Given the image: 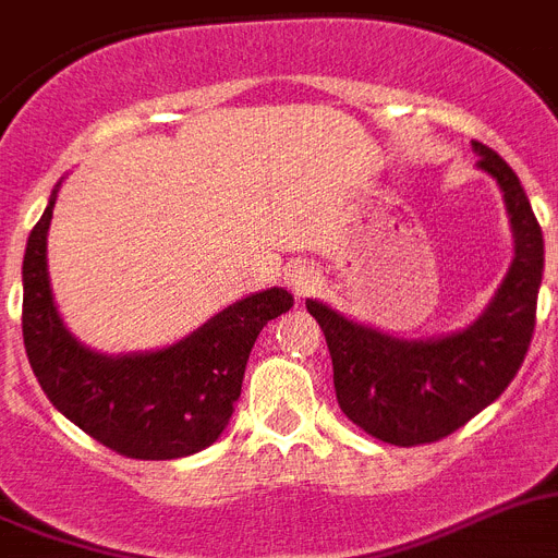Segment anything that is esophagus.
Wrapping results in <instances>:
<instances>
[{"instance_id": "obj_1", "label": "esophagus", "mask_w": 558, "mask_h": 558, "mask_svg": "<svg viewBox=\"0 0 558 558\" xmlns=\"http://www.w3.org/2000/svg\"><path fill=\"white\" fill-rule=\"evenodd\" d=\"M284 279H288V288L293 290V296L304 299L311 296L313 290L318 288V282H322V270H318L313 262H293Z\"/></svg>"}]
</instances>
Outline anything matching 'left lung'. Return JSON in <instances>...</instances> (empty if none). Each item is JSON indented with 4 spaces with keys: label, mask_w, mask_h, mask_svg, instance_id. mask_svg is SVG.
Segmentation results:
<instances>
[{
    "label": "left lung",
    "mask_w": 558,
    "mask_h": 558,
    "mask_svg": "<svg viewBox=\"0 0 558 558\" xmlns=\"http://www.w3.org/2000/svg\"><path fill=\"white\" fill-rule=\"evenodd\" d=\"M477 166L497 180L513 231V262L483 316L440 338H395L350 322L322 302L307 311L325 330L338 407L366 435L392 446H421L451 435L506 392L536 325L545 242L511 166L471 141Z\"/></svg>",
    "instance_id": "8db88e82"
}]
</instances>
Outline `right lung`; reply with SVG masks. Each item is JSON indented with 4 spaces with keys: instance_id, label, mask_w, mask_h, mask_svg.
<instances>
[{
    "instance_id": "1",
    "label": "right lung",
    "mask_w": 558,
    "mask_h": 558,
    "mask_svg": "<svg viewBox=\"0 0 558 558\" xmlns=\"http://www.w3.org/2000/svg\"><path fill=\"white\" fill-rule=\"evenodd\" d=\"M59 185L27 236L22 265V336L33 375L66 421L118 454L174 460L203 451L231 421L256 336L293 307V296L270 288L240 299L163 350L93 352L75 341L52 304L47 228Z\"/></svg>"
}]
</instances>
